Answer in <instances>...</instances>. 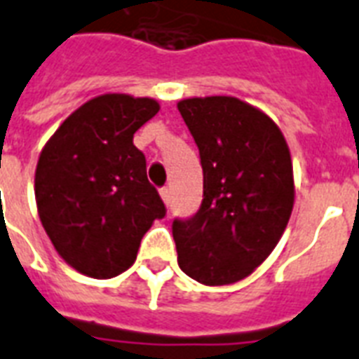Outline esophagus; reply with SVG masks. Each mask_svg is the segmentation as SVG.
Segmentation results:
<instances>
[{
  "label": "esophagus",
  "mask_w": 359,
  "mask_h": 359,
  "mask_svg": "<svg viewBox=\"0 0 359 359\" xmlns=\"http://www.w3.org/2000/svg\"><path fill=\"white\" fill-rule=\"evenodd\" d=\"M161 198H163V202H165L166 205H170V198H172L170 189H168V187L161 189Z\"/></svg>",
  "instance_id": "34e87169"
}]
</instances>
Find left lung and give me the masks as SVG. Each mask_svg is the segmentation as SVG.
Wrapping results in <instances>:
<instances>
[{
  "label": "left lung",
  "instance_id": "8db88e82",
  "mask_svg": "<svg viewBox=\"0 0 359 359\" xmlns=\"http://www.w3.org/2000/svg\"><path fill=\"white\" fill-rule=\"evenodd\" d=\"M177 110L204 172L198 211L172 223L177 264L202 285H230L269 257L288 224L290 151L279 127L236 97H193Z\"/></svg>",
  "mask_w": 359,
  "mask_h": 359
}]
</instances>
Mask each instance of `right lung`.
I'll return each instance as SVG.
<instances>
[{"label": "right lung", "instance_id": "obj_1", "mask_svg": "<svg viewBox=\"0 0 359 359\" xmlns=\"http://www.w3.org/2000/svg\"><path fill=\"white\" fill-rule=\"evenodd\" d=\"M159 112L148 97L107 93L74 110L39 157L35 200L55 251L95 279L123 273L144 234L166 215L148 182L146 157L133 144Z\"/></svg>", "mask_w": 359, "mask_h": 359}]
</instances>
